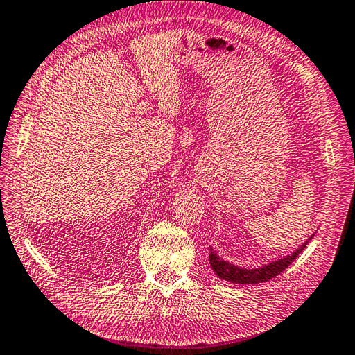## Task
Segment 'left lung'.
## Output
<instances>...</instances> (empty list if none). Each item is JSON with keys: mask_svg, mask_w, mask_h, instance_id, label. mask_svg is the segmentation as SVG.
I'll list each match as a JSON object with an SVG mask.
<instances>
[{"mask_svg": "<svg viewBox=\"0 0 355 355\" xmlns=\"http://www.w3.org/2000/svg\"><path fill=\"white\" fill-rule=\"evenodd\" d=\"M315 233V232H314ZM314 233L308 238L305 243L300 245L297 250H294L291 254H286L285 258H281L277 261H273L270 263H266L262 267H256V268H245V267H238L235 263H232L229 261H225L220 258V254H216V252L210 247V253H209V262L210 267L215 271V275L223 279V281H227L232 284H261V282H267L270 279H273L275 276L281 275L282 271L290 266V263L297 258V256L302 253L304 248L308 245V243L314 238Z\"/></svg>", "mask_w": 355, "mask_h": 355, "instance_id": "left-lung-1", "label": "left lung"}]
</instances>
